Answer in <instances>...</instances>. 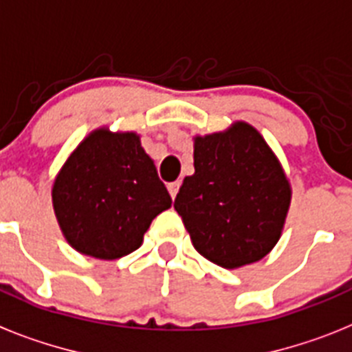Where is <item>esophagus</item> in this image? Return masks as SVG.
I'll return each instance as SVG.
<instances>
[{
	"mask_svg": "<svg viewBox=\"0 0 352 352\" xmlns=\"http://www.w3.org/2000/svg\"><path fill=\"white\" fill-rule=\"evenodd\" d=\"M179 188H181V181L170 182V184H168V191H170L171 199H175L177 193H179Z\"/></svg>",
	"mask_w": 352,
	"mask_h": 352,
	"instance_id": "34e87169",
	"label": "esophagus"
}]
</instances>
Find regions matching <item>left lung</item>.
<instances>
[{"label":"left lung","instance_id":"obj_1","mask_svg":"<svg viewBox=\"0 0 352 352\" xmlns=\"http://www.w3.org/2000/svg\"><path fill=\"white\" fill-rule=\"evenodd\" d=\"M195 173L173 208L193 247L223 268L265 258L281 236L292 190L281 164L254 126L195 138Z\"/></svg>","mask_w":352,"mask_h":352}]
</instances>
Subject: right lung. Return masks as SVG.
I'll use <instances>...</instances> for the list:
<instances>
[{
    "instance_id": "add662e5",
    "label": "right lung",
    "mask_w": 352,
    "mask_h": 352,
    "mask_svg": "<svg viewBox=\"0 0 352 352\" xmlns=\"http://www.w3.org/2000/svg\"><path fill=\"white\" fill-rule=\"evenodd\" d=\"M52 199L71 247L98 259H118L140 249L153 218L171 206L140 135L107 129L94 131L71 153Z\"/></svg>"
}]
</instances>
